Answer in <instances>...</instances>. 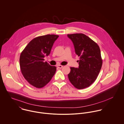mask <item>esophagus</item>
<instances>
[{
    "label": "esophagus",
    "instance_id": "1",
    "mask_svg": "<svg viewBox=\"0 0 124 124\" xmlns=\"http://www.w3.org/2000/svg\"><path fill=\"white\" fill-rule=\"evenodd\" d=\"M57 67L58 68H59V69H61V68H62L63 67V66L61 65H57Z\"/></svg>",
    "mask_w": 124,
    "mask_h": 124
}]
</instances>
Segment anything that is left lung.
<instances>
[{"instance_id":"left-lung-1","label":"left lung","mask_w":124,"mask_h":124,"mask_svg":"<svg viewBox=\"0 0 124 124\" xmlns=\"http://www.w3.org/2000/svg\"><path fill=\"white\" fill-rule=\"evenodd\" d=\"M72 41L75 53L80 57L79 67H71L68 74L71 84L76 88H85L96 80L102 65L99 46L82 33L68 34Z\"/></svg>"}]
</instances>
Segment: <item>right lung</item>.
I'll return each mask as SVG.
<instances>
[{"instance_id": "1", "label": "right lung", "mask_w": 124, "mask_h": 124, "mask_svg": "<svg viewBox=\"0 0 124 124\" xmlns=\"http://www.w3.org/2000/svg\"><path fill=\"white\" fill-rule=\"evenodd\" d=\"M58 37L53 34L36 37L29 43L20 54L21 72L25 79L36 88L45 86L56 72V67L44 62V58L49 55Z\"/></svg>"}]
</instances>
